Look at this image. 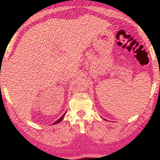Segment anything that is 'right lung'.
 <instances>
[{
	"label": "right lung",
	"mask_w": 160,
	"mask_h": 160,
	"mask_svg": "<svg viewBox=\"0 0 160 160\" xmlns=\"http://www.w3.org/2000/svg\"><path fill=\"white\" fill-rule=\"evenodd\" d=\"M65 114H63L62 116V117H61L60 118V119H59L58 120H57V121L55 122H54V124H58V123H59V122H60L61 121H62V119H63V117H64V116H65Z\"/></svg>",
	"instance_id": "right-lung-1"
}]
</instances>
